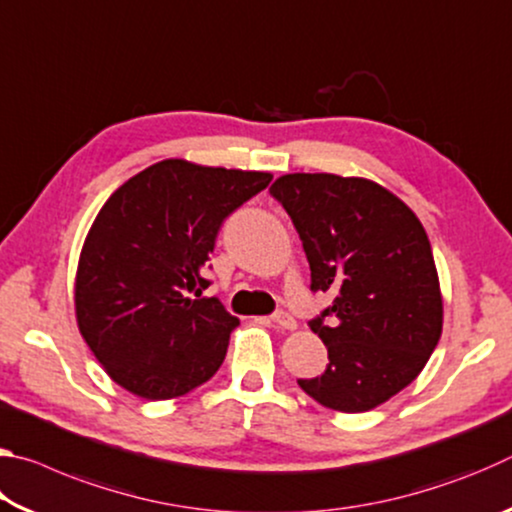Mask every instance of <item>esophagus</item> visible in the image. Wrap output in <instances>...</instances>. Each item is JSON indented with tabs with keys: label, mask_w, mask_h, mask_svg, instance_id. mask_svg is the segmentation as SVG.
I'll return each mask as SVG.
<instances>
[{
	"label": "esophagus",
	"mask_w": 512,
	"mask_h": 512,
	"mask_svg": "<svg viewBox=\"0 0 512 512\" xmlns=\"http://www.w3.org/2000/svg\"><path fill=\"white\" fill-rule=\"evenodd\" d=\"M273 323L282 329H296V318L287 314V311H277V314L273 316Z\"/></svg>",
	"instance_id": "34e87169"
}]
</instances>
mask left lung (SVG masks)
Instances as JSON below:
<instances>
[{
    "label": "left lung",
    "instance_id": "8db88e82",
    "mask_svg": "<svg viewBox=\"0 0 512 512\" xmlns=\"http://www.w3.org/2000/svg\"><path fill=\"white\" fill-rule=\"evenodd\" d=\"M271 196L296 225L311 291L334 293L309 323L329 363L298 384L327 409H375L420 375L443 332L427 232L409 205L366 178L287 173Z\"/></svg>",
    "mask_w": 512,
    "mask_h": 512
}]
</instances>
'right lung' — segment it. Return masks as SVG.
<instances>
[{"instance_id":"add662e5","label":"right lung","mask_w":512,"mask_h":512,"mask_svg":"<svg viewBox=\"0 0 512 512\" xmlns=\"http://www.w3.org/2000/svg\"><path fill=\"white\" fill-rule=\"evenodd\" d=\"M264 171L162 160L126 180L85 237L74 284L79 332L112 381L171 400L221 368L239 325L203 268L225 216L268 187Z\"/></svg>"}]
</instances>
